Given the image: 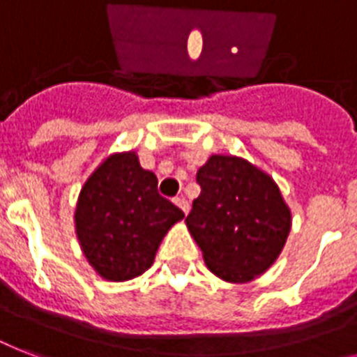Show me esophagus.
I'll return each mask as SVG.
<instances>
[{
    "label": "esophagus",
    "mask_w": 357,
    "mask_h": 357,
    "mask_svg": "<svg viewBox=\"0 0 357 357\" xmlns=\"http://www.w3.org/2000/svg\"><path fill=\"white\" fill-rule=\"evenodd\" d=\"M174 204H176V206H178L179 209L185 213V215L189 213V202L185 200L183 196H179V198H174Z\"/></svg>",
    "instance_id": "esophagus-1"
}]
</instances>
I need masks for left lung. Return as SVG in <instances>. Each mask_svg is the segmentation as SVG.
<instances>
[{"instance_id": "1", "label": "left lung", "mask_w": 357, "mask_h": 357, "mask_svg": "<svg viewBox=\"0 0 357 357\" xmlns=\"http://www.w3.org/2000/svg\"><path fill=\"white\" fill-rule=\"evenodd\" d=\"M200 196L185 218L213 274L244 283L278 259L291 211L274 179L234 155H211L196 174Z\"/></svg>"}]
</instances>
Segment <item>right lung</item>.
<instances>
[{
  "mask_svg": "<svg viewBox=\"0 0 357 357\" xmlns=\"http://www.w3.org/2000/svg\"><path fill=\"white\" fill-rule=\"evenodd\" d=\"M183 211L157 190L135 151L113 153L92 172L75 207V234L94 271L126 282L151 266L162 237Z\"/></svg>",
  "mask_w": 357,
  "mask_h": 357,
  "instance_id": "add662e5",
  "label": "right lung"
}]
</instances>
